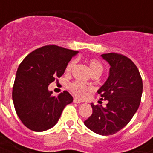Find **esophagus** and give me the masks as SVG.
I'll return each instance as SVG.
<instances>
[{
    "instance_id": "obj_1",
    "label": "esophagus",
    "mask_w": 153,
    "mask_h": 153,
    "mask_svg": "<svg viewBox=\"0 0 153 153\" xmlns=\"http://www.w3.org/2000/svg\"><path fill=\"white\" fill-rule=\"evenodd\" d=\"M74 102L78 103V104H80V103H82V101L79 99H78V98H74Z\"/></svg>"
}]
</instances>
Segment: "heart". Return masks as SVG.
I'll use <instances>...</instances> for the list:
<instances>
[{
	"label": "heart",
	"mask_w": 153,
	"mask_h": 153,
	"mask_svg": "<svg viewBox=\"0 0 153 153\" xmlns=\"http://www.w3.org/2000/svg\"><path fill=\"white\" fill-rule=\"evenodd\" d=\"M74 61L71 60L70 62H69V64L67 65L66 68H65V73L70 74L74 69ZM88 66L89 68L90 72L92 73V74H98V75H100L102 73V65L100 63L98 60H95V59H92V60H88ZM70 89L71 91V93H74V95H76L77 97H82L84 96L88 92V88L84 84L79 82V81L70 83Z\"/></svg>",
	"instance_id": "b5f03b06"
}]
</instances>
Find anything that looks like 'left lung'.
Segmentation results:
<instances>
[{
  "mask_svg": "<svg viewBox=\"0 0 153 153\" xmlns=\"http://www.w3.org/2000/svg\"><path fill=\"white\" fill-rule=\"evenodd\" d=\"M110 65L109 76L97 93L106 100V107L91 103L93 114L84 121L97 134H114L131 120L138 111L143 93V81L138 68L121 54H102Z\"/></svg>",
  "mask_w": 153,
  "mask_h": 153,
  "instance_id": "left-lung-1",
  "label": "left lung"
}]
</instances>
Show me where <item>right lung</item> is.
I'll list each match as a JSON object with an SVG mask.
<instances>
[{
    "label": "right lung",
    "mask_w": 153,
    "mask_h": 153,
    "mask_svg": "<svg viewBox=\"0 0 153 153\" xmlns=\"http://www.w3.org/2000/svg\"><path fill=\"white\" fill-rule=\"evenodd\" d=\"M79 51L56 45L36 49L19 65L13 86L15 111L24 125L35 132L52 128L66 105L73 102L67 91L52 96L48 85L60 78Z\"/></svg>",
    "instance_id": "1"
}]
</instances>
